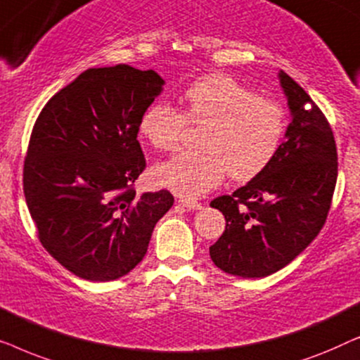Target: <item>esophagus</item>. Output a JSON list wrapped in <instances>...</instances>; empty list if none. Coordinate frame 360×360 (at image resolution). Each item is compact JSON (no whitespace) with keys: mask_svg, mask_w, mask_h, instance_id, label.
<instances>
[{"mask_svg":"<svg viewBox=\"0 0 360 360\" xmlns=\"http://www.w3.org/2000/svg\"><path fill=\"white\" fill-rule=\"evenodd\" d=\"M181 201V205L185 206V208H188V210H201L203 208V205L200 203V201H196V200H193V198H181L180 200Z\"/></svg>","mask_w":360,"mask_h":360,"instance_id":"34e87169","label":"esophagus"}]
</instances>
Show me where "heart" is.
<instances>
[{
    "instance_id": "b5f03b06",
    "label": "heart",
    "mask_w": 360,
    "mask_h": 360,
    "mask_svg": "<svg viewBox=\"0 0 360 360\" xmlns=\"http://www.w3.org/2000/svg\"><path fill=\"white\" fill-rule=\"evenodd\" d=\"M186 122L201 126L198 150L184 152L157 167L162 185L184 196H200L226 175L248 181L267 169L280 150L287 129L283 106L257 96L233 77H201L184 93V111L154 103L142 112L141 134L155 149L175 150Z\"/></svg>"
}]
</instances>
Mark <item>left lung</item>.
I'll return each mask as SVG.
<instances>
[{
	"label": "left lung",
	"mask_w": 360,
	"mask_h": 360,
	"mask_svg": "<svg viewBox=\"0 0 360 360\" xmlns=\"http://www.w3.org/2000/svg\"><path fill=\"white\" fill-rule=\"evenodd\" d=\"M278 78L292 112L280 150L248 185L211 201L226 219L211 260L243 278L275 274L308 248L326 223L338 180L326 116L292 77L280 72Z\"/></svg>",
	"instance_id": "left-lung-1"
}]
</instances>
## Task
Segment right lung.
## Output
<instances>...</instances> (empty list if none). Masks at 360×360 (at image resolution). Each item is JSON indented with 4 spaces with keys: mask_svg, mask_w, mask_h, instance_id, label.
<instances>
[{
    "mask_svg": "<svg viewBox=\"0 0 360 360\" xmlns=\"http://www.w3.org/2000/svg\"><path fill=\"white\" fill-rule=\"evenodd\" d=\"M159 73L120 63L88 68L56 93L32 127L24 196L44 249L77 277L110 282L144 259L169 190L136 195L146 169L142 112L164 86Z\"/></svg>",
    "mask_w": 360,
    "mask_h": 360,
    "instance_id": "1",
    "label": "right lung"
}]
</instances>
